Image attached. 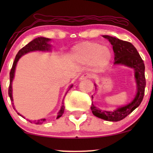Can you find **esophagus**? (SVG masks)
Returning a JSON list of instances; mask_svg holds the SVG:
<instances>
[{"mask_svg":"<svg viewBox=\"0 0 153 153\" xmlns=\"http://www.w3.org/2000/svg\"><path fill=\"white\" fill-rule=\"evenodd\" d=\"M91 75H90L89 74H84L81 75V76H80V78H79V80L80 81L85 80V79L91 78Z\"/></svg>","mask_w":153,"mask_h":153,"instance_id":"1","label":"esophagus"}]
</instances>
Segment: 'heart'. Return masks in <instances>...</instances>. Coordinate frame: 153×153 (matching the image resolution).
<instances>
[{"label":"heart","instance_id":"heart-1","mask_svg":"<svg viewBox=\"0 0 153 153\" xmlns=\"http://www.w3.org/2000/svg\"><path fill=\"white\" fill-rule=\"evenodd\" d=\"M72 55L81 63L91 64L95 68H105L111 60V51L109 48L96 42H83L75 45L72 49Z\"/></svg>","mask_w":153,"mask_h":153}]
</instances>
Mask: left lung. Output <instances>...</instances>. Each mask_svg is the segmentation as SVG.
Segmentation results:
<instances>
[{
	"label": "left lung",
	"mask_w": 153,
	"mask_h": 153,
	"mask_svg": "<svg viewBox=\"0 0 153 153\" xmlns=\"http://www.w3.org/2000/svg\"><path fill=\"white\" fill-rule=\"evenodd\" d=\"M111 44L114 52L115 65H124L132 68L134 70V77L137 83V94L135 97L127 105L119 106L113 111H104L96 107L92 103L91 111L94 116L103 120L117 122L124 119L131 114L141 103L143 100L146 87L145 65L137 50L132 44L123 41L109 35H103ZM95 87L96 85L95 84ZM97 89V88H95ZM93 97L92 96V99Z\"/></svg>",
	"instance_id": "1"
}]
</instances>
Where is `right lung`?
Instances as JSON below:
<instances>
[{"label":"right lung","mask_w":153,"mask_h":153,"mask_svg":"<svg viewBox=\"0 0 153 153\" xmlns=\"http://www.w3.org/2000/svg\"><path fill=\"white\" fill-rule=\"evenodd\" d=\"M50 41H51V39L46 38V37H38L37 38H35L33 39V40L30 42L28 45H26L25 47H23L22 49H20L17 53V54H16L15 59H14V61L13 62V65H12V68L11 69V71H10V86H9V90H8V95H9L10 100H11V102H12V104H13L12 106H13L14 110H16V108H15V107H14V105L13 103L12 84V81H13L14 77V72H15V69H16V64H17V62L19 61V58L22 57V56H24V55H25V54L29 53V52L35 51H51V45H50V44L49 43V42H50ZM72 86H73V85H70V86L69 87V89H68V91H67V93L70 91V88H72ZM62 105L61 106V108H60V111L58 113L57 118H56L57 119L59 118L60 117H61L62 115L63 114V113H64L65 106L63 105L64 104L63 100H62ZM16 111L17 112V111L16 110ZM17 114L19 115V116L23 117L24 118H25L24 117L22 116V115H21L19 114V113L17 112ZM45 121H46V119L42 118V119H40V120H32V121H30V123L33 122L36 125H40V124H42V123H45Z\"/></svg>","instance_id":"1"}]
</instances>
